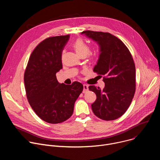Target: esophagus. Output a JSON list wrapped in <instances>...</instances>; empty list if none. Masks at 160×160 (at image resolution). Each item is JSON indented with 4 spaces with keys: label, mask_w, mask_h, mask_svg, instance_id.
<instances>
[{
    "label": "esophagus",
    "mask_w": 160,
    "mask_h": 160,
    "mask_svg": "<svg viewBox=\"0 0 160 160\" xmlns=\"http://www.w3.org/2000/svg\"><path fill=\"white\" fill-rule=\"evenodd\" d=\"M88 90V86L86 84H83V93H85L87 92V90Z\"/></svg>",
    "instance_id": "obj_1"
}]
</instances>
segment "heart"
Masks as SVG:
<instances>
[{
    "instance_id": "obj_1",
    "label": "heart",
    "mask_w": 160,
    "mask_h": 160,
    "mask_svg": "<svg viewBox=\"0 0 160 160\" xmlns=\"http://www.w3.org/2000/svg\"><path fill=\"white\" fill-rule=\"evenodd\" d=\"M73 47L77 54L80 56L83 55L86 56L90 52V48L88 45L80 38L77 39L74 42V43L73 44Z\"/></svg>"
}]
</instances>
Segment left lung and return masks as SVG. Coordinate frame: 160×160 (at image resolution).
<instances>
[{
    "label": "left lung",
    "mask_w": 160,
    "mask_h": 160,
    "mask_svg": "<svg viewBox=\"0 0 160 160\" xmlns=\"http://www.w3.org/2000/svg\"><path fill=\"white\" fill-rule=\"evenodd\" d=\"M81 34L98 43L99 56L93 71L104 76V88L95 85L88 88L96 94L91 107L103 120H116L126 112L135 91V66L132 56L123 42L109 33L83 31Z\"/></svg>",
    "instance_id": "obj_1"
}]
</instances>
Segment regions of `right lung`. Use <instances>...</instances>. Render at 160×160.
Returning a JSON list of instances; mask_svg holds the SVG:
<instances>
[{
  "label": "right lung",
  "instance_id": "obj_1",
  "mask_svg": "<svg viewBox=\"0 0 160 160\" xmlns=\"http://www.w3.org/2000/svg\"><path fill=\"white\" fill-rule=\"evenodd\" d=\"M70 35L49 37L32 52L24 75L30 105L42 120L56 124L71 117L74 104L83 89V85L59 83L56 73L62 68V52Z\"/></svg>",
  "mask_w": 160,
  "mask_h": 160
}]
</instances>
